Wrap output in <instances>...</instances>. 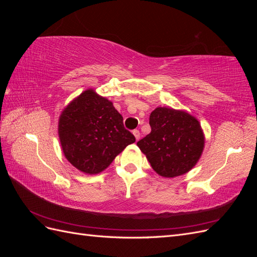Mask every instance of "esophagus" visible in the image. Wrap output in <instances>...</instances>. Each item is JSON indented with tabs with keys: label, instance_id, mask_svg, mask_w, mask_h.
Returning a JSON list of instances; mask_svg holds the SVG:
<instances>
[{
	"label": "esophagus",
	"instance_id": "34e87169",
	"mask_svg": "<svg viewBox=\"0 0 257 257\" xmlns=\"http://www.w3.org/2000/svg\"><path fill=\"white\" fill-rule=\"evenodd\" d=\"M133 134H134V136L136 138V141H138V139L141 138V132H139L138 130H134L133 131Z\"/></svg>",
	"mask_w": 257,
	"mask_h": 257
}]
</instances>
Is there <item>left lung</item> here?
<instances>
[{
	"mask_svg": "<svg viewBox=\"0 0 257 257\" xmlns=\"http://www.w3.org/2000/svg\"><path fill=\"white\" fill-rule=\"evenodd\" d=\"M151 133L137 143L155 173L165 178L184 175L196 165L205 136L196 118L183 110L158 107L151 112Z\"/></svg>",
	"mask_w": 257,
	"mask_h": 257,
	"instance_id": "8db88e82",
	"label": "left lung"
}]
</instances>
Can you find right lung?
Segmentation results:
<instances>
[{"mask_svg":"<svg viewBox=\"0 0 257 257\" xmlns=\"http://www.w3.org/2000/svg\"><path fill=\"white\" fill-rule=\"evenodd\" d=\"M58 132L67 161L89 175L103 172L126 146L135 143L110 100L92 89L64 108Z\"/></svg>","mask_w":257,"mask_h":257,"instance_id":"add662e5","label":"right lung"}]
</instances>
